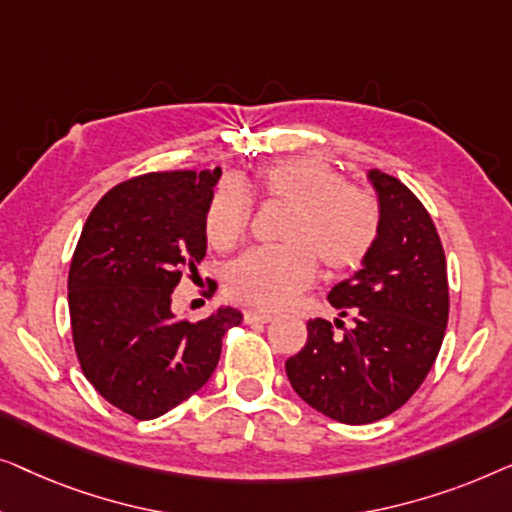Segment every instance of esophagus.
<instances>
[{
	"mask_svg": "<svg viewBox=\"0 0 512 512\" xmlns=\"http://www.w3.org/2000/svg\"><path fill=\"white\" fill-rule=\"evenodd\" d=\"M243 318H246V322H271L273 313L262 311V308H248V311L243 313Z\"/></svg>",
	"mask_w": 512,
	"mask_h": 512,
	"instance_id": "1",
	"label": "esophagus"
}]
</instances>
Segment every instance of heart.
<instances>
[{"instance_id":"heart-1","label":"heart","mask_w":512,"mask_h":512,"mask_svg":"<svg viewBox=\"0 0 512 512\" xmlns=\"http://www.w3.org/2000/svg\"><path fill=\"white\" fill-rule=\"evenodd\" d=\"M255 190L290 206L280 248L248 250L225 273L234 299L262 308H283L313 283L318 263L329 276L355 271L378 239L380 211L364 187L345 183L341 171L313 157H290L259 169ZM248 187L222 183L206 211L208 243L229 250L250 225Z\"/></svg>"}]
</instances>
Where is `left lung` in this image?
<instances>
[{"label":"left lung","instance_id":"8db88e82","mask_svg":"<svg viewBox=\"0 0 512 512\" xmlns=\"http://www.w3.org/2000/svg\"><path fill=\"white\" fill-rule=\"evenodd\" d=\"M380 229L362 269L329 290L334 320H308V341L285 362L294 392L343 424L401 408L434 366L448 327V264L422 201L371 169ZM341 317H350V328Z\"/></svg>","mask_w":512,"mask_h":512}]
</instances>
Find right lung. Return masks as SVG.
I'll return each instance as SVG.
<instances>
[{
	"label": "right lung",
	"mask_w": 512,
	"mask_h": 512,
	"mask_svg": "<svg viewBox=\"0 0 512 512\" xmlns=\"http://www.w3.org/2000/svg\"><path fill=\"white\" fill-rule=\"evenodd\" d=\"M220 167L115 185L92 208L69 266V315L85 378L136 420H155L213 376L232 306L176 318L171 294L206 255V211Z\"/></svg>",
	"instance_id": "obj_1"
}]
</instances>
